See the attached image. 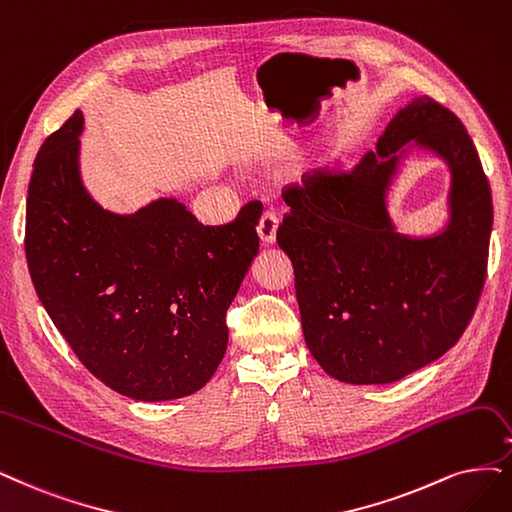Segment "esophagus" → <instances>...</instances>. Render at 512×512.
<instances>
[{
	"mask_svg": "<svg viewBox=\"0 0 512 512\" xmlns=\"http://www.w3.org/2000/svg\"><path fill=\"white\" fill-rule=\"evenodd\" d=\"M276 230H278V217L272 211H266L257 223V234H259L261 242L272 244L276 240Z\"/></svg>",
	"mask_w": 512,
	"mask_h": 512,
	"instance_id": "34e87169",
	"label": "esophagus"
}]
</instances>
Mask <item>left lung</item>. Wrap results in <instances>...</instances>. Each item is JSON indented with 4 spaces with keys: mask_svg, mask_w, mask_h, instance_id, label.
I'll return each mask as SVG.
<instances>
[{
    "mask_svg": "<svg viewBox=\"0 0 512 512\" xmlns=\"http://www.w3.org/2000/svg\"><path fill=\"white\" fill-rule=\"evenodd\" d=\"M409 140L452 170L446 232L393 230L385 192ZM287 185L276 242L293 263L306 344L346 384H390L456 346L479 304L494 206L456 113L430 97L407 103L350 173L314 170Z\"/></svg>",
    "mask_w": 512,
    "mask_h": 512,
    "instance_id": "1",
    "label": "left lung"
}]
</instances>
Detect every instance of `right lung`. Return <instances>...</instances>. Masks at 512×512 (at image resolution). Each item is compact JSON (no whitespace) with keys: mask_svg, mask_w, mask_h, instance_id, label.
Segmentation results:
<instances>
[{"mask_svg":"<svg viewBox=\"0 0 512 512\" xmlns=\"http://www.w3.org/2000/svg\"><path fill=\"white\" fill-rule=\"evenodd\" d=\"M82 126L78 109L33 162L25 253L37 297L111 390L135 401L194 394L225 354V312L259 251V208L225 225H202L175 198L109 213L80 179Z\"/></svg>","mask_w":512,"mask_h":512,"instance_id":"right-lung-1","label":"right lung"}]
</instances>
